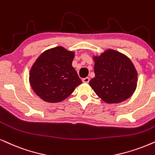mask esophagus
<instances>
[{"mask_svg":"<svg viewBox=\"0 0 155 155\" xmlns=\"http://www.w3.org/2000/svg\"><path fill=\"white\" fill-rule=\"evenodd\" d=\"M89 81H90V78H87V77L83 78V79H82V82H85V83H87V82H89Z\"/></svg>","mask_w":155,"mask_h":155,"instance_id":"esophagus-1","label":"esophagus"}]
</instances>
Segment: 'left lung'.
I'll list each match as a JSON object with an SVG mask.
<instances>
[{"mask_svg": "<svg viewBox=\"0 0 155 155\" xmlns=\"http://www.w3.org/2000/svg\"><path fill=\"white\" fill-rule=\"evenodd\" d=\"M93 59L95 76L89 85L96 95L109 104L119 103L131 97L137 81V73L131 60L112 49Z\"/></svg>", "mask_w": 155, "mask_h": 155, "instance_id": "obj_1", "label": "left lung"}]
</instances>
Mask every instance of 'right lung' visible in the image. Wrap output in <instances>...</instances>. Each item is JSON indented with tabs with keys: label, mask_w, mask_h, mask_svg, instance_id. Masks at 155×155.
Wrapping results in <instances>:
<instances>
[{
	"label": "right lung",
	"mask_w": 155,
	"mask_h": 155,
	"mask_svg": "<svg viewBox=\"0 0 155 155\" xmlns=\"http://www.w3.org/2000/svg\"><path fill=\"white\" fill-rule=\"evenodd\" d=\"M75 53L63 47L43 52L32 66L29 81L38 97L48 102H59L82 83L73 66Z\"/></svg>",
	"instance_id": "obj_1"
}]
</instances>
